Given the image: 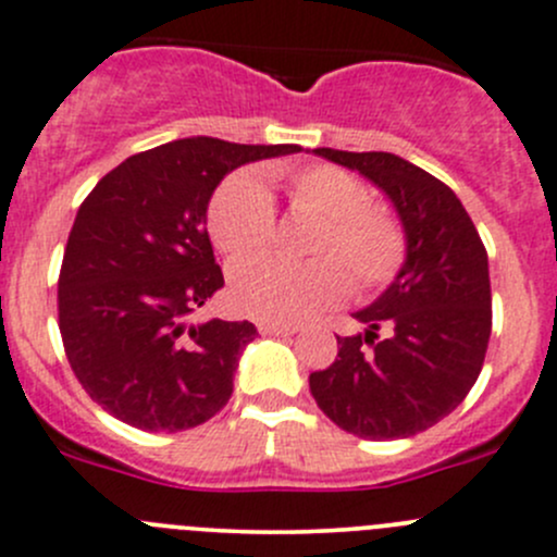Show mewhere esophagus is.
Instances as JSON below:
<instances>
[{
	"label": "esophagus",
	"instance_id": "obj_1",
	"mask_svg": "<svg viewBox=\"0 0 557 557\" xmlns=\"http://www.w3.org/2000/svg\"><path fill=\"white\" fill-rule=\"evenodd\" d=\"M257 330H260L262 335H292V333H297L295 324H284V322H260V324H257Z\"/></svg>",
	"mask_w": 557,
	"mask_h": 557
}]
</instances>
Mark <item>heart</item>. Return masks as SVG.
I'll list each match as a JSON object with an SVG mask.
<instances>
[{
    "mask_svg": "<svg viewBox=\"0 0 557 557\" xmlns=\"http://www.w3.org/2000/svg\"><path fill=\"white\" fill-rule=\"evenodd\" d=\"M292 208L319 216L302 265L260 257L230 276V300L238 311L268 322H297L333 306L349 289L368 295L398 276L406 260V233L393 208L371 202L366 181L335 164H302L281 175ZM276 230L268 186L251 173H233L208 202V235L230 262L255 257Z\"/></svg>",
    "mask_w": 557,
    "mask_h": 557,
    "instance_id": "heart-1",
    "label": "heart"
}]
</instances>
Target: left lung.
I'll list each match as a JSON object with an SVG mask.
<instances>
[{
  "label": "left lung",
  "instance_id": "8db88e82",
  "mask_svg": "<svg viewBox=\"0 0 557 557\" xmlns=\"http://www.w3.org/2000/svg\"><path fill=\"white\" fill-rule=\"evenodd\" d=\"M360 170L393 200L406 262L379 300L355 313L366 333L308 376L319 409L360 438H406L453 414L482 371L493 330L487 251L463 202L436 175L384 151L313 148ZM387 329L382 339L377 330Z\"/></svg>",
  "mask_w": 557,
  "mask_h": 557
}]
</instances>
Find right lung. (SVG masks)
<instances>
[{
    "instance_id": "obj_1",
    "label": "right lung",
    "mask_w": 557,
    "mask_h": 557,
    "mask_svg": "<svg viewBox=\"0 0 557 557\" xmlns=\"http://www.w3.org/2000/svg\"><path fill=\"white\" fill-rule=\"evenodd\" d=\"M297 151L184 137L124 159L81 202L59 273V333L81 387L115 420L178 433L227 406L257 327L186 324L224 286L208 200L230 170Z\"/></svg>"
}]
</instances>
